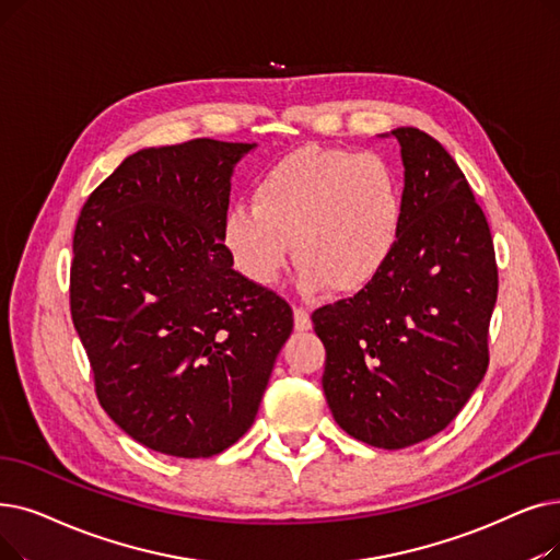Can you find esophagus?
<instances>
[{
	"label": "esophagus",
	"mask_w": 560,
	"mask_h": 560,
	"mask_svg": "<svg viewBox=\"0 0 560 560\" xmlns=\"http://www.w3.org/2000/svg\"><path fill=\"white\" fill-rule=\"evenodd\" d=\"M293 313H295V329L298 331H306L311 329V315L306 308L302 306H293Z\"/></svg>",
	"instance_id": "34e87169"
}]
</instances>
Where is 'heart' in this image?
<instances>
[{"label":"heart","instance_id":"heart-1","mask_svg":"<svg viewBox=\"0 0 560 560\" xmlns=\"http://www.w3.org/2000/svg\"><path fill=\"white\" fill-rule=\"evenodd\" d=\"M402 214L405 185L392 160L308 145L265 168L252 206L226 210L222 242L256 285L279 281L293 242L304 295L357 290L392 258Z\"/></svg>","mask_w":560,"mask_h":560}]
</instances>
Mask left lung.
I'll list each match as a JSON object with an SVG mask.
<instances>
[{
	"mask_svg": "<svg viewBox=\"0 0 560 560\" xmlns=\"http://www.w3.org/2000/svg\"><path fill=\"white\" fill-rule=\"evenodd\" d=\"M405 166L398 245L350 300L313 311L336 423L386 451L442 432L488 371L499 275L488 220L444 145L396 128Z\"/></svg>",
	"mask_w": 560,
	"mask_h": 560,
	"instance_id": "8db88e82",
	"label": "left lung"
}]
</instances>
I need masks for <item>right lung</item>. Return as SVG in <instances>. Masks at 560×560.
I'll list each match as a JSON object with an SVG mask.
<instances>
[{"instance_id":"right-lung-1","label":"right lung","mask_w":560,"mask_h":560,"mask_svg":"<svg viewBox=\"0 0 560 560\" xmlns=\"http://www.w3.org/2000/svg\"><path fill=\"white\" fill-rule=\"evenodd\" d=\"M256 143L194 139L126 158L86 199L70 313L95 394L135 442L212 457L245 434L293 308L233 270L222 242L235 164Z\"/></svg>"}]
</instances>
